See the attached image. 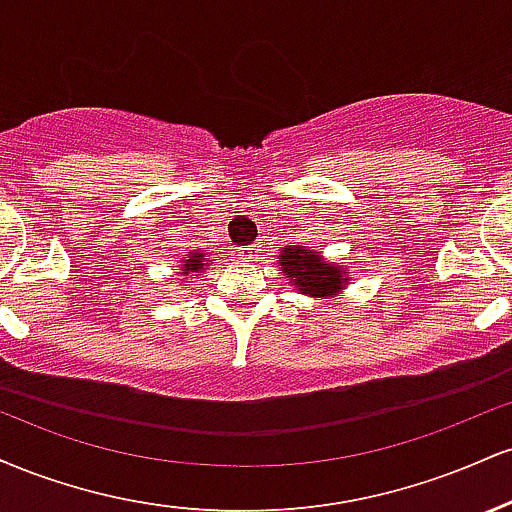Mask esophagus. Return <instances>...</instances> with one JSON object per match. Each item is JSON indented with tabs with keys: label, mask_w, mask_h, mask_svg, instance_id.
I'll return each instance as SVG.
<instances>
[{
	"label": "esophagus",
	"mask_w": 512,
	"mask_h": 512,
	"mask_svg": "<svg viewBox=\"0 0 512 512\" xmlns=\"http://www.w3.org/2000/svg\"><path fill=\"white\" fill-rule=\"evenodd\" d=\"M257 255H260V245H243V248H240V260L252 262Z\"/></svg>",
	"instance_id": "esophagus-1"
}]
</instances>
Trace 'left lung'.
Returning <instances> with one entry per match:
<instances>
[{
	"label": "left lung",
	"instance_id": "obj_1",
	"mask_svg": "<svg viewBox=\"0 0 512 512\" xmlns=\"http://www.w3.org/2000/svg\"><path fill=\"white\" fill-rule=\"evenodd\" d=\"M279 272L284 274L286 284L303 296L325 301L337 298L351 281V272L342 262H330L320 252L308 250L305 245H286L276 255Z\"/></svg>",
	"mask_w": 512,
	"mask_h": 512
}]
</instances>
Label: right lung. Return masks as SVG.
<instances>
[{
	"mask_svg": "<svg viewBox=\"0 0 512 512\" xmlns=\"http://www.w3.org/2000/svg\"><path fill=\"white\" fill-rule=\"evenodd\" d=\"M209 252L204 250V248H199V250H192L190 255L187 257H182L180 260V272H175L178 276H182V279H187V276H190V279H195V276H199L204 272V269L209 267ZM187 284H192V281H187Z\"/></svg>",
	"mask_w": 512,
	"mask_h": 512,
	"instance_id": "obj_1",
	"label": "right lung"
}]
</instances>
